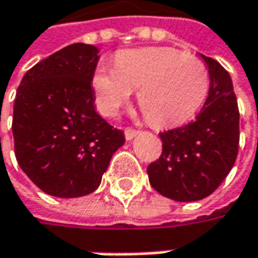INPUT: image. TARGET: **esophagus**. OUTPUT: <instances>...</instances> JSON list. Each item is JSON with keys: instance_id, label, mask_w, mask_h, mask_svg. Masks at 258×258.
<instances>
[{"instance_id": "1", "label": "esophagus", "mask_w": 258, "mask_h": 258, "mask_svg": "<svg viewBox=\"0 0 258 258\" xmlns=\"http://www.w3.org/2000/svg\"><path fill=\"white\" fill-rule=\"evenodd\" d=\"M139 132L135 131V129H131V127H127V129H124V138H126V141H131V139H134L136 135H138Z\"/></svg>"}]
</instances>
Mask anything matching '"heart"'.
Returning <instances> with one entry per match:
<instances>
[{"label":"heart","mask_w":258,"mask_h":258,"mask_svg":"<svg viewBox=\"0 0 258 258\" xmlns=\"http://www.w3.org/2000/svg\"><path fill=\"white\" fill-rule=\"evenodd\" d=\"M93 88L103 114L114 116L138 90V104L155 126L188 122L205 103L209 91V71L191 53L173 47H138L120 50L114 68L98 65Z\"/></svg>","instance_id":"obj_1"}]
</instances>
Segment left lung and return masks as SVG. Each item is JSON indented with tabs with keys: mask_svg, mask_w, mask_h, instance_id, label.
Listing matches in <instances>:
<instances>
[{
	"mask_svg": "<svg viewBox=\"0 0 258 258\" xmlns=\"http://www.w3.org/2000/svg\"><path fill=\"white\" fill-rule=\"evenodd\" d=\"M200 58L209 71L208 98L193 122L160 134L161 157L147 170L151 186L177 202L212 195L238 154L239 111L232 80L219 62Z\"/></svg>",
	"mask_w": 258,
	"mask_h": 258,
	"instance_id": "left-lung-1",
	"label": "left lung"
}]
</instances>
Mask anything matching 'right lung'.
Returning a JSON list of instances; mask_svg holds the SVG:
<instances>
[{
  "mask_svg": "<svg viewBox=\"0 0 258 258\" xmlns=\"http://www.w3.org/2000/svg\"><path fill=\"white\" fill-rule=\"evenodd\" d=\"M98 59L96 46H67L26 72L17 90L16 158L33 183L55 198L93 193L124 144L122 131L94 107L91 80Z\"/></svg>",
  "mask_w": 258,
  "mask_h": 258,
  "instance_id": "obj_1",
  "label": "right lung"
}]
</instances>
